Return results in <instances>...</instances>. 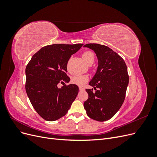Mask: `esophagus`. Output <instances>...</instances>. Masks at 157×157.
Listing matches in <instances>:
<instances>
[{"mask_svg": "<svg viewBox=\"0 0 157 157\" xmlns=\"http://www.w3.org/2000/svg\"><path fill=\"white\" fill-rule=\"evenodd\" d=\"M79 90H80V91H84V88L83 87H82V86H79Z\"/></svg>", "mask_w": 157, "mask_h": 157, "instance_id": "obj_1", "label": "esophagus"}]
</instances>
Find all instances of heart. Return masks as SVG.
Masks as SVG:
<instances>
[{
  "label": "heart",
  "mask_w": 157,
  "mask_h": 157,
  "mask_svg": "<svg viewBox=\"0 0 157 157\" xmlns=\"http://www.w3.org/2000/svg\"><path fill=\"white\" fill-rule=\"evenodd\" d=\"M82 58L88 64L90 62H94V55L92 52L87 51L82 54ZM69 65V64H68ZM88 80V76L82 74H75L71 78V82L78 86H82Z\"/></svg>",
  "instance_id": "obj_1"
}]
</instances>
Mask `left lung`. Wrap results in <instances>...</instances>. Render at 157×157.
I'll return each mask as SVG.
<instances>
[{
	"label": "left lung",
	"mask_w": 157,
	"mask_h": 157,
	"mask_svg": "<svg viewBox=\"0 0 157 157\" xmlns=\"http://www.w3.org/2000/svg\"><path fill=\"white\" fill-rule=\"evenodd\" d=\"M96 54L98 66L89 82L93 88L86 89L88 98L84 102L87 115L99 122L108 121L119 110L124 101L129 82L126 65L121 57L109 47L87 44Z\"/></svg>",
	"instance_id": "8db88e82"
}]
</instances>
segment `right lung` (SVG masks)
<instances>
[{
  "label": "right lung",
  "instance_id": "1",
  "mask_svg": "<svg viewBox=\"0 0 157 157\" xmlns=\"http://www.w3.org/2000/svg\"><path fill=\"white\" fill-rule=\"evenodd\" d=\"M82 44H54L43 47L33 55L25 69V90L37 113L47 121H54L67 114L78 92L77 85L58 88L69 82L66 75L71 56Z\"/></svg>",
  "mask_w": 157,
  "mask_h": 157
}]
</instances>
